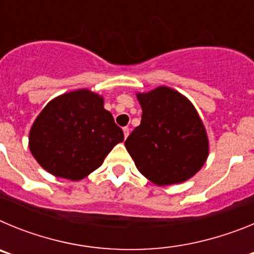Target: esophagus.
Masks as SVG:
<instances>
[{"mask_svg": "<svg viewBox=\"0 0 254 254\" xmlns=\"http://www.w3.org/2000/svg\"><path fill=\"white\" fill-rule=\"evenodd\" d=\"M123 133H125V138L128 137V134H129L128 127H125V128H123Z\"/></svg>", "mask_w": 254, "mask_h": 254, "instance_id": "esophagus-1", "label": "esophagus"}]
</instances>
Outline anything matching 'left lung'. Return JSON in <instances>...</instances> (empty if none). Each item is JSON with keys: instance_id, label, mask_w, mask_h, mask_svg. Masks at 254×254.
I'll return each mask as SVG.
<instances>
[{"instance_id": "1", "label": "left lung", "mask_w": 254, "mask_h": 254, "mask_svg": "<svg viewBox=\"0 0 254 254\" xmlns=\"http://www.w3.org/2000/svg\"><path fill=\"white\" fill-rule=\"evenodd\" d=\"M136 96L142 117L125 146L138 172L158 186L192 178L210 151L207 132L194 105L168 86Z\"/></svg>"}]
</instances>
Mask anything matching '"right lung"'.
I'll use <instances>...</instances> for the list:
<instances>
[{
	"mask_svg": "<svg viewBox=\"0 0 254 254\" xmlns=\"http://www.w3.org/2000/svg\"><path fill=\"white\" fill-rule=\"evenodd\" d=\"M123 140L104 98L78 89L52 99L38 114L29 132V149L52 176L76 182L98 169Z\"/></svg>",
	"mask_w": 254,
	"mask_h": 254,
	"instance_id": "obj_1",
	"label": "right lung"
}]
</instances>
